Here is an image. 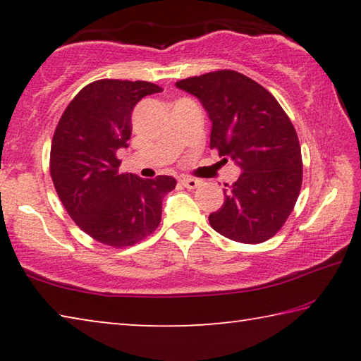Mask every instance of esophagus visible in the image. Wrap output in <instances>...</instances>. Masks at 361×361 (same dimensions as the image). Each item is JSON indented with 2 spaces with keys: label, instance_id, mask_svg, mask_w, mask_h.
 I'll list each match as a JSON object with an SVG mask.
<instances>
[{
  "label": "esophagus",
  "instance_id": "1",
  "mask_svg": "<svg viewBox=\"0 0 361 361\" xmlns=\"http://www.w3.org/2000/svg\"><path fill=\"white\" fill-rule=\"evenodd\" d=\"M181 185L188 188V189H195L200 185V180L197 178H191V176H186V178L181 180Z\"/></svg>",
  "mask_w": 361,
  "mask_h": 361
}]
</instances>
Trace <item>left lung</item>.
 <instances>
[{"label": "left lung", "instance_id": "8db88e82", "mask_svg": "<svg viewBox=\"0 0 361 361\" xmlns=\"http://www.w3.org/2000/svg\"><path fill=\"white\" fill-rule=\"evenodd\" d=\"M176 87L197 97L209 113L210 148L242 169L226 185L210 226L240 243L269 240L295 209L302 185L301 146L290 118L267 89L234 70L181 79Z\"/></svg>", "mask_w": 361, "mask_h": 361}]
</instances>
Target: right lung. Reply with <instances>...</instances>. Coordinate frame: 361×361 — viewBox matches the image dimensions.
<instances>
[{"mask_svg": "<svg viewBox=\"0 0 361 361\" xmlns=\"http://www.w3.org/2000/svg\"><path fill=\"white\" fill-rule=\"evenodd\" d=\"M146 81L99 79L82 87L52 137L51 176L73 221L97 242L130 247L157 229L162 199L173 176L143 180L121 173L118 151L132 135V111L146 95L161 92Z\"/></svg>", "mask_w": 361, "mask_h": 361, "instance_id": "right-lung-1", "label": "right lung"}]
</instances>
